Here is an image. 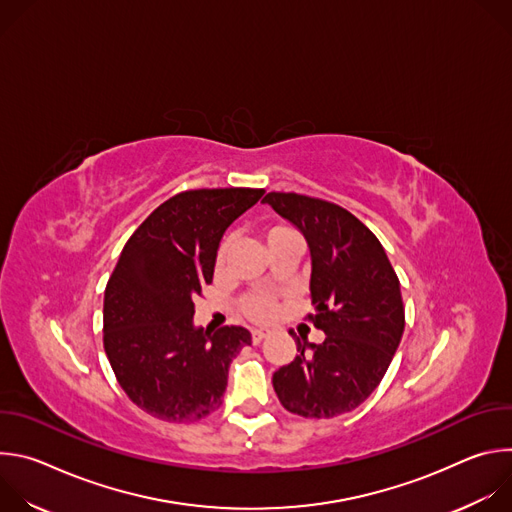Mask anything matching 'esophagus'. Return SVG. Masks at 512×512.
Instances as JSON below:
<instances>
[{
  "instance_id": "esophagus-1",
  "label": "esophagus",
  "mask_w": 512,
  "mask_h": 512,
  "mask_svg": "<svg viewBox=\"0 0 512 512\" xmlns=\"http://www.w3.org/2000/svg\"><path fill=\"white\" fill-rule=\"evenodd\" d=\"M267 336H271V330H267V328H255V330H251V340H253V344H259V342L265 340Z\"/></svg>"
}]
</instances>
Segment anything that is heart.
<instances>
[{
  "instance_id": "b5f03b06",
  "label": "heart",
  "mask_w": 512,
  "mask_h": 512,
  "mask_svg": "<svg viewBox=\"0 0 512 512\" xmlns=\"http://www.w3.org/2000/svg\"><path fill=\"white\" fill-rule=\"evenodd\" d=\"M291 235H296V231L285 227V225H269V227L265 229V241H267V245H271V243H275V241H279V239L291 237ZM225 249H227L225 245L218 247V251H216V265L223 263V259H225ZM241 310H243V314L249 316L251 320H255V322H265V320H269V318L275 314V300H273V296L261 294V291H259V294H251V296H247V298L241 300Z\"/></svg>"
}]
</instances>
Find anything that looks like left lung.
Wrapping results in <instances>:
<instances>
[{
	"instance_id": "1",
	"label": "left lung",
	"mask_w": 512,
	"mask_h": 512,
	"mask_svg": "<svg viewBox=\"0 0 512 512\" xmlns=\"http://www.w3.org/2000/svg\"><path fill=\"white\" fill-rule=\"evenodd\" d=\"M263 202L308 241L314 314L306 320L326 334L322 344H308L291 332L300 354L273 373V389L289 413H348L377 389L401 342L399 277L373 231L346 208L296 192H269Z\"/></svg>"
}]
</instances>
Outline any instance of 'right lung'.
Returning a JSON list of instances; mask_svg holds the SVG:
<instances>
[{"label": "right lung", "mask_w": 512, "mask_h": 512, "mask_svg": "<svg viewBox=\"0 0 512 512\" xmlns=\"http://www.w3.org/2000/svg\"><path fill=\"white\" fill-rule=\"evenodd\" d=\"M263 188L186 190L160 204L125 243L107 281L103 346L117 383L148 415L194 423L216 411L229 364L251 344L243 326H192L225 231Z\"/></svg>", "instance_id": "obj_1"}]
</instances>
